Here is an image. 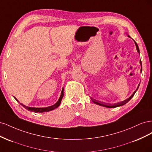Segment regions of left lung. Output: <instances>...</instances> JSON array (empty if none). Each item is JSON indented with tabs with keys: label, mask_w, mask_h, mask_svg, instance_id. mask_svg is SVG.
Returning a JSON list of instances; mask_svg holds the SVG:
<instances>
[{
	"label": "left lung",
	"mask_w": 152,
	"mask_h": 152,
	"mask_svg": "<svg viewBox=\"0 0 152 152\" xmlns=\"http://www.w3.org/2000/svg\"><path fill=\"white\" fill-rule=\"evenodd\" d=\"M127 36H128V37H130L129 35H127ZM134 42L135 45H136L137 51L138 52V53L140 54V49H139V48H138V45H137V44H136V42H135L134 40ZM140 65H141V72H142V65H141L142 64H141V60L140 61ZM140 84H139L138 86H137L136 90L134 92V93H132V94L130 96V97L129 98H127V99H126V100L123 101V102H118V103H114V104H108V103H104V102H99V101L96 100V99H93V98H91V99L92 100V102H93L94 103H95V104H96L100 105V106H102V107H107V108H116V107H120V106H122V105H124V104H126V103L129 102V100L133 97V96H134V94L136 93V92L137 91V89H138V87H139V86H140Z\"/></svg>",
	"instance_id": "1"
}]
</instances>
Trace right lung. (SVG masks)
<instances>
[{"instance_id":"obj_1","label":"right lung","mask_w":152,"mask_h":152,"mask_svg":"<svg viewBox=\"0 0 152 152\" xmlns=\"http://www.w3.org/2000/svg\"><path fill=\"white\" fill-rule=\"evenodd\" d=\"M63 91H64V89L63 88L62 89V91H61V95L60 96H59V98L58 99V102L55 103L54 104L52 105V106H50V107H45V108H35V107H27V106L23 104H21L20 103L23 107L24 108H25L27 110H28V111H31V112H35V113H43V112H49V111H51V110H54L55 108H58L59 104H61V99L64 96V93H63ZM15 99L17 101V102H19V101H18L15 97Z\"/></svg>"}]
</instances>
